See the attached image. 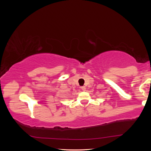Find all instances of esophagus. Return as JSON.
I'll return each mask as SVG.
<instances>
[{
	"label": "esophagus",
	"mask_w": 151,
	"mask_h": 151,
	"mask_svg": "<svg viewBox=\"0 0 151 151\" xmlns=\"http://www.w3.org/2000/svg\"><path fill=\"white\" fill-rule=\"evenodd\" d=\"M81 89H82V90H83V91H86V87H84V86H83V87H81Z\"/></svg>",
	"instance_id": "1"
}]
</instances>
